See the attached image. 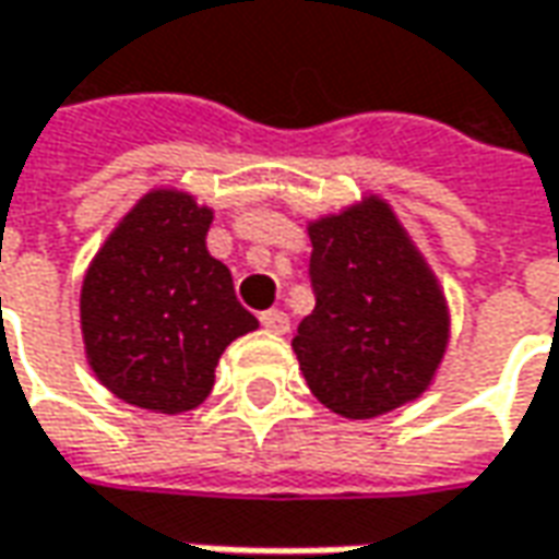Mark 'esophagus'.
Segmentation results:
<instances>
[{"mask_svg":"<svg viewBox=\"0 0 559 559\" xmlns=\"http://www.w3.org/2000/svg\"><path fill=\"white\" fill-rule=\"evenodd\" d=\"M261 325L267 332H273V335H283V332H288V313H283V310H264L261 313Z\"/></svg>","mask_w":559,"mask_h":559,"instance_id":"1","label":"esophagus"}]
</instances>
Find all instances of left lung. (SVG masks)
Here are the masks:
<instances>
[{
  "mask_svg": "<svg viewBox=\"0 0 559 559\" xmlns=\"http://www.w3.org/2000/svg\"><path fill=\"white\" fill-rule=\"evenodd\" d=\"M317 307L292 347L307 388L344 418H376L430 384L449 341L443 292L381 200L310 224Z\"/></svg>",
  "mask_w": 559,
  "mask_h": 559,
  "instance_id": "1",
  "label": "left lung"
}]
</instances>
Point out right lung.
Returning <instances> with one entry per match:
<instances>
[{
  "mask_svg": "<svg viewBox=\"0 0 559 559\" xmlns=\"http://www.w3.org/2000/svg\"><path fill=\"white\" fill-rule=\"evenodd\" d=\"M212 212L156 190L131 209L82 283L85 354L107 391L141 409H197L224 347L258 329L230 271L205 249Z\"/></svg>",
  "mask_w": 559,
  "mask_h": 559,
  "instance_id": "add662e5",
  "label": "right lung"
}]
</instances>
